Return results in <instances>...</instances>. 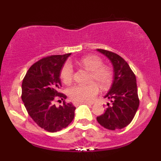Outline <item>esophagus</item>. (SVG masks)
Listing matches in <instances>:
<instances>
[{
  "mask_svg": "<svg viewBox=\"0 0 161 161\" xmlns=\"http://www.w3.org/2000/svg\"><path fill=\"white\" fill-rule=\"evenodd\" d=\"M83 104H84V103H80V102H73V105H74V106H75V107H78V106H79V105Z\"/></svg>",
  "mask_w": 161,
  "mask_h": 161,
  "instance_id": "esophagus-1",
  "label": "esophagus"
}]
</instances>
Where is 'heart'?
I'll return each instance as SVG.
<instances>
[{
    "mask_svg": "<svg viewBox=\"0 0 161 161\" xmlns=\"http://www.w3.org/2000/svg\"><path fill=\"white\" fill-rule=\"evenodd\" d=\"M81 67L90 72L89 84L75 86L68 90V95L75 102L89 103L93 101L99 93V86L107 90L110 88L114 79L110 67L104 65L102 59L95 54L86 55L76 61ZM60 78L65 85H69L73 78V69L69 62H66L60 71Z\"/></svg>",
    "mask_w": 161,
    "mask_h": 161,
    "instance_id": "heart-1",
    "label": "heart"
}]
</instances>
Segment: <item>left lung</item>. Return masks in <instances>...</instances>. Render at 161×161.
<instances>
[{
  "mask_svg": "<svg viewBox=\"0 0 161 161\" xmlns=\"http://www.w3.org/2000/svg\"><path fill=\"white\" fill-rule=\"evenodd\" d=\"M108 57L114 66V82L104 97L112 102L102 115L97 116L98 123L110 130L120 129L133 119L139 106L136 75L119 55L104 49H97Z\"/></svg>",
  "mask_w": 161,
  "mask_h": 161,
  "instance_id": "8db88e82",
  "label": "left lung"
}]
</instances>
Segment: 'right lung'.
Returning a JSON list of instances; mask_svg holds the SVG:
<instances>
[{"mask_svg":"<svg viewBox=\"0 0 161 161\" xmlns=\"http://www.w3.org/2000/svg\"><path fill=\"white\" fill-rule=\"evenodd\" d=\"M71 53L51 55L31 66L22 83V100L29 115L42 129L55 132L66 128L74 118L75 108L66 103V95L59 92L61 88L60 71ZM56 98L64 99L57 108Z\"/></svg>","mask_w":161,"mask_h":161,"instance_id":"obj_1","label":"right lung"}]
</instances>
